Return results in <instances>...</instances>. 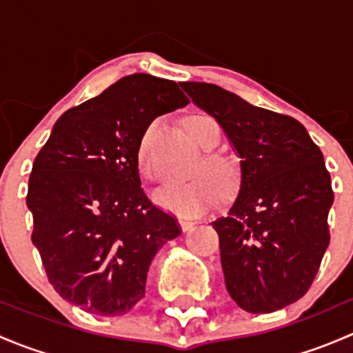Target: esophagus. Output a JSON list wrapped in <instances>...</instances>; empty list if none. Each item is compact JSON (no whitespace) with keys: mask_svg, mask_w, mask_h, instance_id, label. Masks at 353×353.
I'll return each instance as SVG.
<instances>
[{"mask_svg":"<svg viewBox=\"0 0 353 353\" xmlns=\"http://www.w3.org/2000/svg\"><path fill=\"white\" fill-rule=\"evenodd\" d=\"M177 222H179L181 229H183V230H190L191 227L194 225L193 220H191V219H186V216H179V219H177Z\"/></svg>","mask_w":353,"mask_h":353,"instance_id":"obj_1","label":"esophagus"}]
</instances>
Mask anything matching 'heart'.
Listing matches in <instances>:
<instances>
[{"instance_id":"heart-1","label":"heart","mask_w":353,"mask_h":353,"mask_svg":"<svg viewBox=\"0 0 353 353\" xmlns=\"http://www.w3.org/2000/svg\"><path fill=\"white\" fill-rule=\"evenodd\" d=\"M157 123H152L145 130L138 145V162L141 170L147 177H154L152 169V138ZM188 130L191 137L198 141L199 147L205 150H212L220 138V130L215 121L208 116H194L188 121ZM199 170H205L208 174H201L196 179L190 183L170 184L162 188L155 193V203L169 212L177 215H194L201 212L205 206L212 205L219 198V182L223 190H230L236 183V167L232 160L219 154L206 155L205 163H201Z\"/></svg>"}]
</instances>
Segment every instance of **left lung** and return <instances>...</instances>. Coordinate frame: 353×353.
Listing matches in <instances>:
<instances>
[{
  "label": "left lung",
  "mask_w": 353,
  "mask_h": 353,
  "mask_svg": "<svg viewBox=\"0 0 353 353\" xmlns=\"http://www.w3.org/2000/svg\"><path fill=\"white\" fill-rule=\"evenodd\" d=\"M181 87L219 121L241 157L239 196L212 222L227 292L254 314L294 304L314 282L330 244L334 194L321 150L294 117L212 83Z\"/></svg>",
  "instance_id": "obj_1"
}]
</instances>
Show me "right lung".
I'll return each mask as SVG.
<instances>
[{"label": "right lung", "instance_id": "1", "mask_svg": "<svg viewBox=\"0 0 353 353\" xmlns=\"http://www.w3.org/2000/svg\"><path fill=\"white\" fill-rule=\"evenodd\" d=\"M188 102L176 81L130 74L68 109L35 157L32 243L49 283L83 311H131L157 251L181 234L176 216L141 188L138 145L157 116Z\"/></svg>", "mask_w": 353, "mask_h": 353}]
</instances>
